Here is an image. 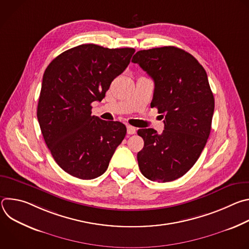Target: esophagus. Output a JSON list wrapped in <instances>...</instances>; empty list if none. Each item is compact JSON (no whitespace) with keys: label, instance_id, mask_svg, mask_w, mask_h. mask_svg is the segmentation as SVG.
Returning <instances> with one entry per match:
<instances>
[{"label":"esophagus","instance_id":"1","mask_svg":"<svg viewBox=\"0 0 249 249\" xmlns=\"http://www.w3.org/2000/svg\"><path fill=\"white\" fill-rule=\"evenodd\" d=\"M136 131H137V129H136L135 127H133V126H131V125H128V126H127V133H128L129 135L135 134Z\"/></svg>","mask_w":249,"mask_h":249}]
</instances>
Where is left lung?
Instances as JSON below:
<instances>
[{
    "label": "left lung",
    "instance_id": "obj_1",
    "mask_svg": "<svg viewBox=\"0 0 249 249\" xmlns=\"http://www.w3.org/2000/svg\"><path fill=\"white\" fill-rule=\"evenodd\" d=\"M154 80L151 107L164 117V130L139 129L144 148L140 170L152 181L183 176L199 159L211 132L215 99L207 73L188 52L174 46L138 51L133 59Z\"/></svg>",
    "mask_w": 249,
    "mask_h": 249
}]
</instances>
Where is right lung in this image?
I'll return each instance as SVG.
<instances>
[{"label": "right lung", "mask_w": 249, "mask_h": 249, "mask_svg": "<svg viewBox=\"0 0 249 249\" xmlns=\"http://www.w3.org/2000/svg\"><path fill=\"white\" fill-rule=\"evenodd\" d=\"M134 48L82 44L46 68L37 106L45 143L58 165L80 179L103 174L126 135V126L91 115L111 82L124 72Z\"/></svg>", "instance_id": "add662e5"}]
</instances>
